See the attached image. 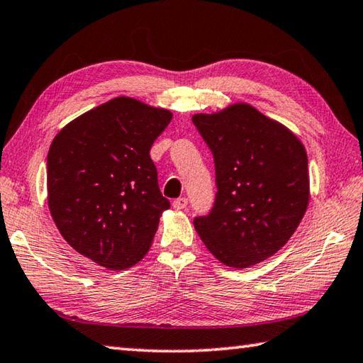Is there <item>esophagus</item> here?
<instances>
[{
	"label": "esophagus",
	"instance_id": "obj_1",
	"mask_svg": "<svg viewBox=\"0 0 363 363\" xmlns=\"http://www.w3.org/2000/svg\"><path fill=\"white\" fill-rule=\"evenodd\" d=\"M187 203H189V201H187L186 196H181V199H177V200L173 201V208L177 209V211L184 209V208H187Z\"/></svg>",
	"mask_w": 363,
	"mask_h": 363
}]
</instances>
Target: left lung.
<instances>
[{
	"label": "left lung",
	"instance_id": "1",
	"mask_svg": "<svg viewBox=\"0 0 363 363\" xmlns=\"http://www.w3.org/2000/svg\"><path fill=\"white\" fill-rule=\"evenodd\" d=\"M192 121L214 155L213 211L194 225L223 265L249 268L291 240L309 203L305 146L294 131L247 103Z\"/></svg>",
	"mask_w": 363,
	"mask_h": 363
}]
</instances>
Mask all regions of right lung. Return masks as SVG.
<instances>
[{
  "instance_id": "obj_1",
  "label": "right lung",
  "mask_w": 363,
  "mask_h": 363,
  "mask_svg": "<svg viewBox=\"0 0 363 363\" xmlns=\"http://www.w3.org/2000/svg\"><path fill=\"white\" fill-rule=\"evenodd\" d=\"M171 111L117 96L58 131L48 154V204L65 241L113 272L136 265L163 211L150 147Z\"/></svg>"
}]
</instances>
